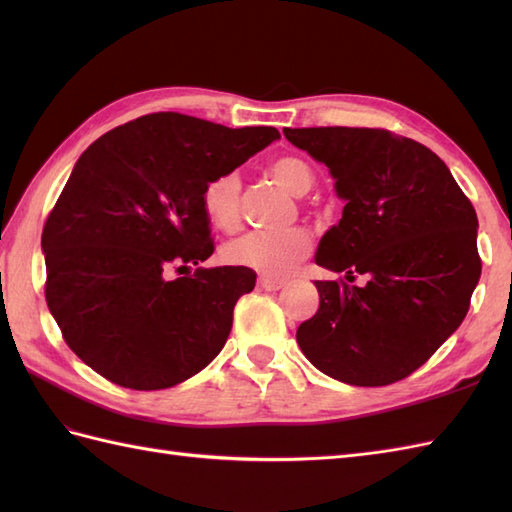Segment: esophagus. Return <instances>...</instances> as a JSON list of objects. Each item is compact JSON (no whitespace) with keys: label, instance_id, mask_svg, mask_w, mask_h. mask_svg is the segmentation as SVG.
<instances>
[{"label":"esophagus","instance_id":"obj_1","mask_svg":"<svg viewBox=\"0 0 512 512\" xmlns=\"http://www.w3.org/2000/svg\"><path fill=\"white\" fill-rule=\"evenodd\" d=\"M257 286L262 290H268V292H275L279 288H284V279H277V277H266L262 275L257 279Z\"/></svg>","mask_w":512,"mask_h":512}]
</instances>
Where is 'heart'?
<instances>
[{"instance_id": "obj_1", "label": "heart", "mask_w": 512, "mask_h": 512, "mask_svg": "<svg viewBox=\"0 0 512 512\" xmlns=\"http://www.w3.org/2000/svg\"><path fill=\"white\" fill-rule=\"evenodd\" d=\"M268 173L292 195H306L314 184V171L299 156H279L270 160ZM202 211L217 231L233 233L242 220V178L237 171L217 173L202 189ZM312 239L303 226L284 231H250L228 242L222 250L226 264L255 270L266 277H284L310 253Z\"/></svg>"}]
</instances>
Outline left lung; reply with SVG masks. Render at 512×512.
I'll list each match as a JSON object with an SVG mask.
<instances>
[{
  "mask_svg": "<svg viewBox=\"0 0 512 512\" xmlns=\"http://www.w3.org/2000/svg\"><path fill=\"white\" fill-rule=\"evenodd\" d=\"M323 162L345 200L317 264L356 274L314 281L319 310L297 330L308 361L341 383L407 378L460 328L482 275L477 215L449 167L416 140L378 127L284 129Z\"/></svg>",
  "mask_w": 512,
  "mask_h": 512,
  "instance_id": "obj_1",
  "label": "left lung"
}]
</instances>
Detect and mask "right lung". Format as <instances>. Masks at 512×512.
Wrapping results in <instances>:
<instances>
[{
  "label": "right lung",
  "mask_w": 512,
  "mask_h": 512,
  "mask_svg": "<svg viewBox=\"0 0 512 512\" xmlns=\"http://www.w3.org/2000/svg\"><path fill=\"white\" fill-rule=\"evenodd\" d=\"M279 138L156 112L83 151L43 224L46 303L70 350L112 383L151 391L220 354L248 268H195L215 250L202 189ZM173 272L185 273L182 278Z\"/></svg>",
  "instance_id": "right-lung-1"
}]
</instances>
